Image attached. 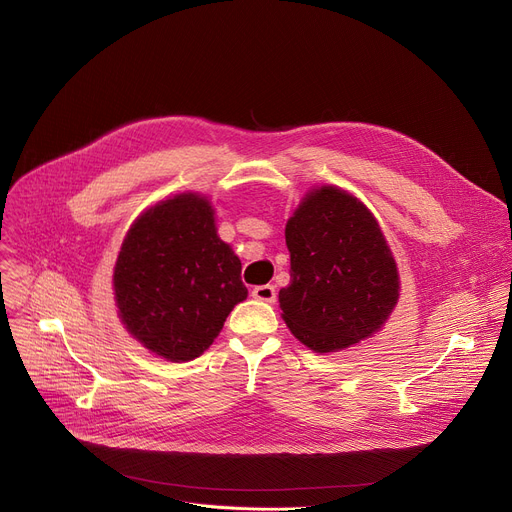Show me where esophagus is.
Segmentation results:
<instances>
[{
    "label": "esophagus",
    "instance_id": "34e87169",
    "mask_svg": "<svg viewBox=\"0 0 512 512\" xmlns=\"http://www.w3.org/2000/svg\"><path fill=\"white\" fill-rule=\"evenodd\" d=\"M251 294H253V298H257V300H261V302H275V288L269 286V284H265V286H255Z\"/></svg>",
    "mask_w": 512,
    "mask_h": 512
}]
</instances>
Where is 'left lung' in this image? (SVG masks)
Here are the masks:
<instances>
[{"instance_id":"8db88e82","label":"left lung","mask_w":512,"mask_h":512,"mask_svg":"<svg viewBox=\"0 0 512 512\" xmlns=\"http://www.w3.org/2000/svg\"><path fill=\"white\" fill-rule=\"evenodd\" d=\"M290 284L280 290L288 329L316 353L376 333L398 302V269L371 212L322 185L286 224Z\"/></svg>"}]
</instances>
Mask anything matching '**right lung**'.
I'll list each match as a JSON object with an SVG mask.
<instances>
[{
	"label": "right lung",
	"mask_w": 512,
	"mask_h": 512,
	"mask_svg": "<svg viewBox=\"0 0 512 512\" xmlns=\"http://www.w3.org/2000/svg\"><path fill=\"white\" fill-rule=\"evenodd\" d=\"M114 294L134 339L169 361H190L212 345L247 288L239 257L216 235L210 202L179 194L128 230Z\"/></svg>",
	"instance_id": "1"
}]
</instances>
